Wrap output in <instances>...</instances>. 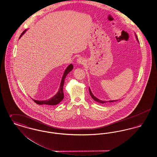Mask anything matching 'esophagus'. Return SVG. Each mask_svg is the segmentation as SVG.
Instances as JSON below:
<instances>
[{
	"instance_id": "obj_1",
	"label": "esophagus",
	"mask_w": 157,
	"mask_h": 157,
	"mask_svg": "<svg viewBox=\"0 0 157 157\" xmlns=\"http://www.w3.org/2000/svg\"><path fill=\"white\" fill-rule=\"evenodd\" d=\"M77 63H78V64H79V65H82V64H83V63H84V60L83 59H82L81 58H78V59H77Z\"/></svg>"
}]
</instances>
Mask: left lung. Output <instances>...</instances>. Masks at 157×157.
<instances>
[{
    "mask_svg": "<svg viewBox=\"0 0 157 157\" xmlns=\"http://www.w3.org/2000/svg\"><path fill=\"white\" fill-rule=\"evenodd\" d=\"M135 37H136V38L137 40L138 41V37H137V36H136V35H135ZM89 90H90V96H91L92 98L94 100H95V101H97V102H99V103H101V104H105V103H106V102H115V101H102V100H100V99H98L97 98L95 97V96L93 95V94L92 93V92H91V90H90V88H89Z\"/></svg>",
    "mask_w": 157,
    "mask_h": 157,
    "instance_id": "8db88e82",
    "label": "left lung"
}]
</instances>
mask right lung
I'll return each mask as SVG.
<instances>
[{
  "label": "right lung",
  "mask_w": 157,
  "mask_h": 157,
  "mask_svg": "<svg viewBox=\"0 0 157 157\" xmlns=\"http://www.w3.org/2000/svg\"><path fill=\"white\" fill-rule=\"evenodd\" d=\"M27 30V29L24 30L22 32V33L21 34V35L20 36L19 38H21L23 35L25 33V32ZM74 67L72 64H70L68 67H67L62 76L61 82H60V85L59 89L58 92V93L54 95L52 98L48 99V100H45V101H37V100H35L33 99V101L35 102H36L38 105H56L58 104L59 102H60L63 98H64V95H63V86L64 85V82H65V79L67 76V75L73 69Z\"/></svg>",
  "instance_id": "1"
}]
</instances>
